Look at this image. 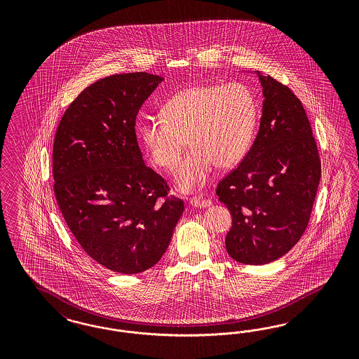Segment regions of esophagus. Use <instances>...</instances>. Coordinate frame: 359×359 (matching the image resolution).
Returning a JSON list of instances; mask_svg holds the SVG:
<instances>
[{"instance_id": "34e87169", "label": "esophagus", "mask_w": 359, "mask_h": 359, "mask_svg": "<svg viewBox=\"0 0 359 359\" xmlns=\"http://www.w3.org/2000/svg\"><path fill=\"white\" fill-rule=\"evenodd\" d=\"M189 203H191L192 207L195 208H208L212 205L210 200L203 198V197H192V198L189 200Z\"/></svg>"}]
</instances>
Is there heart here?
<instances>
[{
  "label": "heart",
  "mask_w": 359,
  "mask_h": 359,
  "mask_svg": "<svg viewBox=\"0 0 359 359\" xmlns=\"http://www.w3.org/2000/svg\"><path fill=\"white\" fill-rule=\"evenodd\" d=\"M257 120V98L246 84H204L168 98L163 116L147 117L140 134L152 162L163 168L177 163L188 138L192 150L174 172L177 189L187 194L205 184L215 165L226 170L245 158Z\"/></svg>",
  "instance_id": "heart-1"
}]
</instances>
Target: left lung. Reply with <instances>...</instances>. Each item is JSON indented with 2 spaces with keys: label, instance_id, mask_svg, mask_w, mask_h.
<instances>
[{
  "label": "left lung",
  "instance_id": "8db88e82",
  "mask_svg": "<svg viewBox=\"0 0 359 359\" xmlns=\"http://www.w3.org/2000/svg\"><path fill=\"white\" fill-rule=\"evenodd\" d=\"M258 75L261 125L238 167L217 185L231 215L229 255L243 264H266L302 238L315 203L321 162L300 100L271 76Z\"/></svg>",
  "mask_w": 359,
  "mask_h": 359
}]
</instances>
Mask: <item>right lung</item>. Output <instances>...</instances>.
I'll return each mask as SVG.
<instances>
[{
  "instance_id": "1",
  "label": "right lung",
  "mask_w": 359,
  "mask_h": 359,
  "mask_svg": "<svg viewBox=\"0 0 359 359\" xmlns=\"http://www.w3.org/2000/svg\"><path fill=\"white\" fill-rule=\"evenodd\" d=\"M162 80L146 72L98 80L55 134L54 191L65 222L90 258L125 275L161 261L184 210L144 164L135 135L137 114Z\"/></svg>"
}]
</instances>
